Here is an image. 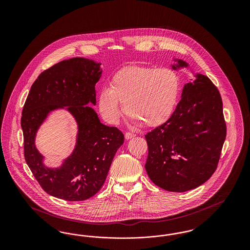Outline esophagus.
<instances>
[{"label": "esophagus", "instance_id": "obj_1", "mask_svg": "<svg viewBox=\"0 0 250 250\" xmlns=\"http://www.w3.org/2000/svg\"><path fill=\"white\" fill-rule=\"evenodd\" d=\"M136 135L135 134H133V133H129V132H126L125 134V140H130L132 138H134Z\"/></svg>", "mask_w": 250, "mask_h": 250}]
</instances>
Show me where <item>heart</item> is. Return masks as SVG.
Instances as JSON below:
<instances>
[{
  "mask_svg": "<svg viewBox=\"0 0 250 250\" xmlns=\"http://www.w3.org/2000/svg\"><path fill=\"white\" fill-rule=\"evenodd\" d=\"M181 80L171 68L133 65L116 72L109 87L101 90L98 108L104 120L112 125L119 122L123 108L132 123L150 127L165 124L175 111L181 95Z\"/></svg>",
  "mask_w": 250,
  "mask_h": 250,
  "instance_id": "1",
  "label": "heart"
}]
</instances>
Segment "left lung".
Segmentation results:
<instances>
[{"label": "left lung", "instance_id": "left-lung-1", "mask_svg": "<svg viewBox=\"0 0 250 250\" xmlns=\"http://www.w3.org/2000/svg\"><path fill=\"white\" fill-rule=\"evenodd\" d=\"M172 69L188 67L174 59ZM185 84L170 119L147 133L145 169L157 187L171 192L194 189L216 169L226 139V123L220 94L210 79L197 73Z\"/></svg>", "mask_w": 250, "mask_h": 250}]
</instances>
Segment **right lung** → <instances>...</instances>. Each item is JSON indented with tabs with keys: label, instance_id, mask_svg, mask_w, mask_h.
Listing matches in <instances>:
<instances>
[{
	"label": "right lung",
	"instance_id": "add662e5",
	"mask_svg": "<svg viewBox=\"0 0 250 250\" xmlns=\"http://www.w3.org/2000/svg\"><path fill=\"white\" fill-rule=\"evenodd\" d=\"M101 63L83 57L62 61L42 72L32 85L21 116L24 156L41 188L50 196L70 202L95 195L125 136L114 126L100 123L95 109V84L101 78ZM64 108L78 125L75 148L58 168L43 164L35 147L40 125L53 110Z\"/></svg>",
	"mask_w": 250,
	"mask_h": 250
}]
</instances>
